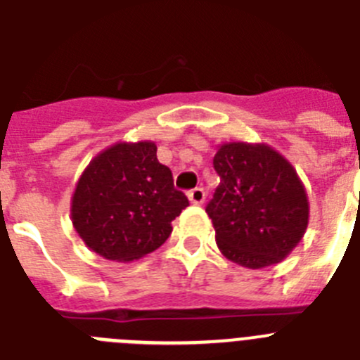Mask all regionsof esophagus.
<instances>
[{"label": "esophagus", "mask_w": 360, "mask_h": 360, "mask_svg": "<svg viewBox=\"0 0 360 360\" xmlns=\"http://www.w3.org/2000/svg\"><path fill=\"white\" fill-rule=\"evenodd\" d=\"M189 200L191 203H195V205H202L203 202H205V191L202 189V187H196V189L189 191Z\"/></svg>", "instance_id": "obj_1"}]
</instances>
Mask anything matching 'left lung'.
I'll return each instance as SVG.
<instances>
[{
	"instance_id": "8db88e82",
	"label": "left lung",
	"mask_w": 360,
	"mask_h": 360,
	"mask_svg": "<svg viewBox=\"0 0 360 360\" xmlns=\"http://www.w3.org/2000/svg\"><path fill=\"white\" fill-rule=\"evenodd\" d=\"M219 186L207 205L219 252L245 269L281 263L304 236L308 196L294 165L266 144L225 142Z\"/></svg>"
}]
</instances>
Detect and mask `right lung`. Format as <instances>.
Returning <instances> with one entry per match:
<instances>
[{
  "label": "right lung",
  "instance_id": "1",
  "mask_svg": "<svg viewBox=\"0 0 360 360\" xmlns=\"http://www.w3.org/2000/svg\"><path fill=\"white\" fill-rule=\"evenodd\" d=\"M187 205L171 169L158 162L155 142H117L86 165L70 214L86 247L126 263L157 250Z\"/></svg>",
  "mask_w": 360,
  "mask_h": 360
}]
</instances>
